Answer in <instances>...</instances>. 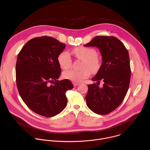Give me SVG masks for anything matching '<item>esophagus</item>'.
Returning <instances> with one entry per match:
<instances>
[{
	"instance_id": "esophagus-1",
	"label": "esophagus",
	"mask_w": 150,
	"mask_h": 150,
	"mask_svg": "<svg viewBox=\"0 0 150 150\" xmlns=\"http://www.w3.org/2000/svg\"><path fill=\"white\" fill-rule=\"evenodd\" d=\"M73 85H74V86H78L79 85H80V84H79V83H78L74 82V83H73Z\"/></svg>"
}]
</instances>
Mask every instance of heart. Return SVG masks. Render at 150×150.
I'll return each mask as SVG.
<instances>
[{"instance_id": "obj_1", "label": "heart", "mask_w": 150, "mask_h": 150, "mask_svg": "<svg viewBox=\"0 0 150 150\" xmlns=\"http://www.w3.org/2000/svg\"><path fill=\"white\" fill-rule=\"evenodd\" d=\"M72 53L79 59L84 61L81 70L77 71L70 70L64 71L63 77L65 79L78 83L86 79L91 74V71L95 72L100 66V61L96 57V51L91 48L79 47L74 48ZM58 62L60 67L64 70L69 69L72 64V61L70 54L67 51H63L58 57Z\"/></svg>"}]
</instances>
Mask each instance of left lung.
<instances>
[{"mask_svg": "<svg viewBox=\"0 0 150 150\" xmlns=\"http://www.w3.org/2000/svg\"><path fill=\"white\" fill-rule=\"evenodd\" d=\"M84 45L99 49L102 64L92 80L104 82L102 88L95 83L88 85L86 105L96 114H108L121 104L128 90L131 74L128 51L114 36H96Z\"/></svg>", "mask_w": 150, "mask_h": 150, "instance_id": "8db88e82", "label": "left lung"}]
</instances>
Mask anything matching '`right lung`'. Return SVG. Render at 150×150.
I'll return each instance as SVG.
<instances>
[{"mask_svg":"<svg viewBox=\"0 0 150 150\" xmlns=\"http://www.w3.org/2000/svg\"><path fill=\"white\" fill-rule=\"evenodd\" d=\"M65 46L54 38H35L25 44L17 57L16 83L22 99L33 112L46 117L64 109L66 92L74 86L67 79L58 80L61 73L58 57ZM52 81L53 84L49 85Z\"/></svg>","mask_w":150,"mask_h":150,"instance_id":"right-lung-1","label":"right lung"}]
</instances>
